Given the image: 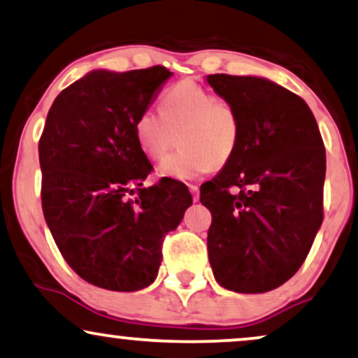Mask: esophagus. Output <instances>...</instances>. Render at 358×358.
Here are the masks:
<instances>
[{"label": "esophagus", "mask_w": 358, "mask_h": 358, "mask_svg": "<svg viewBox=\"0 0 358 358\" xmlns=\"http://www.w3.org/2000/svg\"><path fill=\"white\" fill-rule=\"evenodd\" d=\"M189 192H192L193 201L200 200V188H198V185H189Z\"/></svg>", "instance_id": "34e87169"}]
</instances>
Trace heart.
Masks as SVG:
<instances>
[{
  "label": "heart",
  "mask_w": 358,
  "mask_h": 358,
  "mask_svg": "<svg viewBox=\"0 0 358 358\" xmlns=\"http://www.w3.org/2000/svg\"><path fill=\"white\" fill-rule=\"evenodd\" d=\"M160 111L145 108L135 119V137L150 160H162L180 137L182 150L164 160L158 173L194 180L223 165L236 150L241 124L236 108L193 80H182L162 97Z\"/></svg>",
  "instance_id": "heart-1"
}]
</instances>
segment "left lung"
Here are the masks:
<instances>
[{
  "label": "left lung",
  "mask_w": 358,
  "mask_h": 358,
  "mask_svg": "<svg viewBox=\"0 0 358 358\" xmlns=\"http://www.w3.org/2000/svg\"><path fill=\"white\" fill-rule=\"evenodd\" d=\"M208 84L241 124L236 150L200 189L213 218L208 259L229 291H273L299 271L322 224V137L304 99L268 79L213 74Z\"/></svg>",
  "instance_id": "obj_1"
}]
</instances>
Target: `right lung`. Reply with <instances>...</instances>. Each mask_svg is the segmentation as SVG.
Segmentation results:
<instances>
[{
    "label": "right lung",
    "mask_w": 358,
    "mask_h": 358,
    "mask_svg": "<svg viewBox=\"0 0 358 358\" xmlns=\"http://www.w3.org/2000/svg\"><path fill=\"white\" fill-rule=\"evenodd\" d=\"M170 76L164 66L92 71L49 108L39 138L44 218L67 264L97 287L132 292L152 284L165 234L193 203L176 180L142 187L153 166L135 119Z\"/></svg>",
    "instance_id": "1"
}]
</instances>
